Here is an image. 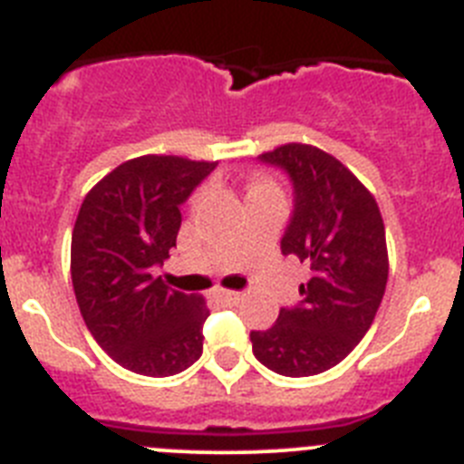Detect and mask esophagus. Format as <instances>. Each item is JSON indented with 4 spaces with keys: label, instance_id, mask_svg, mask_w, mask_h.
<instances>
[{
    "label": "esophagus",
    "instance_id": "esophagus-1",
    "mask_svg": "<svg viewBox=\"0 0 464 464\" xmlns=\"http://www.w3.org/2000/svg\"><path fill=\"white\" fill-rule=\"evenodd\" d=\"M213 297L220 299V302H235V299L241 297V293H235V290L218 288V290H213Z\"/></svg>",
    "mask_w": 464,
    "mask_h": 464
}]
</instances>
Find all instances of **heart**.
Returning a JSON list of instances; mask_svg holds the SVG:
<instances>
[{
	"label": "heart",
	"instance_id": "heart-1",
	"mask_svg": "<svg viewBox=\"0 0 464 464\" xmlns=\"http://www.w3.org/2000/svg\"><path fill=\"white\" fill-rule=\"evenodd\" d=\"M262 192H278V188L272 181H267V179H256L248 186V195H262Z\"/></svg>",
	"mask_w": 464,
	"mask_h": 464
}]
</instances>
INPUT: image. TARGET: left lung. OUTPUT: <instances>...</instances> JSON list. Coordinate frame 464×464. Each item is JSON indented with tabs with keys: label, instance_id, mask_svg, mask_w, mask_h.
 <instances>
[{
	"label": "left lung",
	"instance_id": "8db88e82",
	"mask_svg": "<svg viewBox=\"0 0 464 464\" xmlns=\"http://www.w3.org/2000/svg\"><path fill=\"white\" fill-rule=\"evenodd\" d=\"M295 188L283 256L311 267L302 302L251 332L253 355L281 376H314L342 362L367 334L388 283V246L379 204L353 171L309 143H283L260 155Z\"/></svg>",
	"mask_w": 464,
	"mask_h": 464
}]
</instances>
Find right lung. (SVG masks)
Listing matches in <instances>:
<instances>
[{
	"instance_id": "add662e5",
	"label": "right lung",
	"mask_w": 464,
	"mask_h": 464,
	"mask_svg": "<svg viewBox=\"0 0 464 464\" xmlns=\"http://www.w3.org/2000/svg\"><path fill=\"white\" fill-rule=\"evenodd\" d=\"M218 162L141 155L85 195L72 235V283L94 342L143 376L179 374L202 355L208 309L153 276L181 227V204Z\"/></svg>"
}]
</instances>
